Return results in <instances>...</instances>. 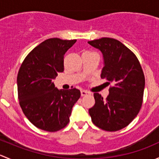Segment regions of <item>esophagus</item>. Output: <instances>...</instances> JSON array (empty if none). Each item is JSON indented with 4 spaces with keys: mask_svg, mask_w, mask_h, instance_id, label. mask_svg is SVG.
I'll list each match as a JSON object with an SVG mask.
<instances>
[{
    "mask_svg": "<svg viewBox=\"0 0 159 159\" xmlns=\"http://www.w3.org/2000/svg\"><path fill=\"white\" fill-rule=\"evenodd\" d=\"M89 94V91H81V96H85V95H87V94Z\"/></svg>",
    "mask_w": 159,
    "mask_h": 159,
    "instance_id": "esophagus-1",
    "label": "esophagus"
}]
</instances>
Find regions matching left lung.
<instances>
[{"label": "left lung", "mask_w": 159, "mask_h": 159, "mask_svg": "<svg viewBox=\"0 0 159 159\" xmlns=\"http://www.w3.org/2000/svg\"><path fill=\"white\" fill-rule=\"evenodd\" d=\"M89 44L103 54L105 66L101 78L112 84L105 100L94 93L95 104L89 111L91 121L105 131H118L129 125L142 108L144 72L135 54L118 40L102 38Z\"/></svg>", "instance_id": "1"}]
</instances>
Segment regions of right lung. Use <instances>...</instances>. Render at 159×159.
<instances>
[{
  "mask_svg": "<svg viewBox=\"0 0 159 159\" xmlns=\"http://www.w3.org/2000/svg\"><path fill=\"white\" fill-rule=\"evenodd\" d=\"M77 40L50 38L27 55L17 74L19 104L30 122L54 132L69 123L72 107L81 96L78 89L58 90L54 80L64 71V56Z\"/></svg>",
  "mask_w": 159,
  "mask_h": 159,
  "instance_id": "1",
  "label": "right lung"
}]
</instances>
